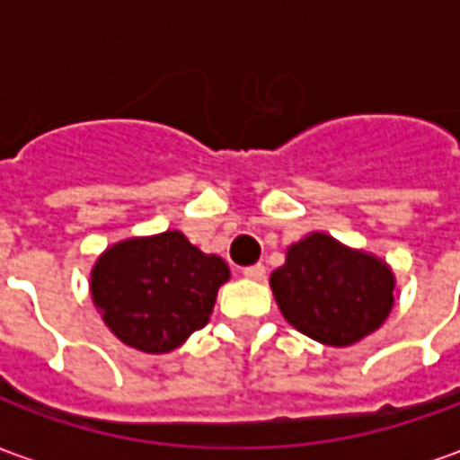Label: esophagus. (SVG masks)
<instances>
[{"mask_svg": "<svg viewBox=\"0 0 460 460\" xmlns=\"http://www.w3.org/2000/svg\"><path fill=\"white\" fill-rule=\"evenodd\" d=\"M243 276L251 280H263L266 279V266L263 263H253V266H246L243 269Z\"/></svg>", "mask_w": 460, "mask_h": 460, "instance_id": "34e87169", "label": "esophagus"}]
</instances>
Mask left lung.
I'll return each mask as SVG.
<instances>
[{
	"instance_id": "left-lung-1",
	"label": "left lung",
	"mask_w": 460,
	"mask_h": 460,
	"mask_svg": "<svg viewBox=\"0 0 460 460\" xmlns=\"http://www.w3.org/2000/svg\"><path fill=\"white\" fill-rule=\"evenodd\" d=\"M270 288L293 328L332 347L367 338L394 305V273L385 261L320 231L290 246Z\"/></svg>"
}]
</instances>
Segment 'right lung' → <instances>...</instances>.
I'll return each instance as SVG.
<instances>
[{
  "label": "right lung",
  "mask_w": 460,
  "mask_h": 460,
  "mask_svg": "<svg viewBox=\"0 0 460 460\" xmlns=\"http://www.w3.org/2000/svg\"><path fill=\"white\" fill-rule=\"evenodd\" d=\"M226 280V261L201 253L181 231H164L105 249L91 270V296L115 338L162 355L209 323Z\"/></svg>",
  "instance_id": "right-lung-1"
}]
</instances>
